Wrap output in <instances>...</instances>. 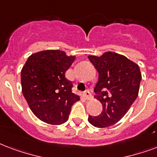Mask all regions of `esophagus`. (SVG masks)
<instances>
[{"mask_svg": "<svg viewBox=\"0 0 157 157\" xmlns=\"http://www.w3.org/2000/svg\"><path fill=\"white\" fill-rule=\"evenodd\" d=\"M84 95H85V97H86V99L87 100H90L92 99V95L89 90H86V91L85 92V93H84Z\"/></svg>", "mask_w": 157, "mask_h": 157, "instance_id": "obj_1", "label": "esophagus"}]
</instances>
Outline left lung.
<instances>
[{
  "instance_id": "8db88e82",
  "label": "left lung",
  "mask_w": 157,
  "mask_h": 157,
  "mask_svg": "<svg viewBox=\"0 0 157 157\" xmlns=\"http://www.w3.org/2000/svg\"><path fill=\"white\" fill-rule=\"evenodd\" d=\"M99 72L94 92L103 105L98 116L88 121L96 128H107L118 123L137 99L142 74L137 63L124 55L106 52L101 56H88Z\"/></svg>"
}]
</instances>
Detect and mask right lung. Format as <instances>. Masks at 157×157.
Returning a JSON list of instances; mask_svg holds the SVG:
<instances>
[{
	"mask_svg": "<svg viewBox=\"0 0 157 157\" xmlns=\"http://www.w3.org/2000/svg\"><path fill=\"white\" fill-rule=\"evenodd\" d=\"M75 59L61 50H44L30 55L21 70L24 97L33 114L46 124H64L71 105L80 100L65 76Z\"/></svg>",
	"mask_w": 157,
	"mask_h": 157,
	"instance_id": "right-lung-1",
	"label": "right lung"
}]
</instances>
